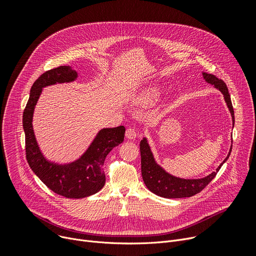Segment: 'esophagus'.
Segmentation results:
<instances>
[{"label": "esophagus", "instance_id": "obj_1", "mask_svg": "<svg viewBox=\"0 0 256 256\" xmlns=\"http://www.w3.org/2000/svg\"><path fill=\"white\" fill-rule=\"evenodd\" d=\"M138 136V132L135 128H128L126 132V137L128 139H135Z\"/></svg>", "mask_w": 256, "mask_h": 256}]
</instances>
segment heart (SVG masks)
Instances as JSON below:
<instances>
[{"label":"heart","instance_id":"b5f03b06","mask_svg":"<svg viewBox=\"0 0 256 256\" xmlns=\"http://www.w3.org/2000/svg\"><path fill=\"white\" fill-rule=\"evenodd\" d=\"M158 96L160 90L156 87H150L140 91L134 100L141 106H150L156 100Z\"/></svg>","mask_w":256,"mask_h":256}]
</instances>
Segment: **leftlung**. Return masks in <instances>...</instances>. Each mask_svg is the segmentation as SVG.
<instances>
[{
    "mask_svg": "<svg viewBox=\"0 0 256 256\" xmlns=\"http://www.w3.org/2000/svg\"><path fill=\"white\" fill-rule=\"evenodd\" d=\"M204 78L208 83L214 85L219 89L224 96L225 102L227 104L228 109H230L232 117V122L234 126V112L230 100V92H228L226 84L222 80L214 76V74L202 72ZM232 145L228 152L226 158L220 164V166L216 169V171L212 172L210 176L199 178V180H184L176 176H173L168 172H166L162 167H160L154 158L150 146L147 142L146 138H143L140 142V152H141V172L142 178L145 186L148 188V190L154 193L158 196L164 198H184V197H191L196 195L197 193L202 191L204 188L214 180L216 174L222 167V165L226 162L227 158H230L232 152Z\"/></svg>",
    "mask_w": 256,
    "mask_h": 256,
    "instance_id": "obj_1",
    "label": "left lung"
}]
</instances>
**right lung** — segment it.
Masks as SVG:
<instances>
[{
  "mask_svg": "<svg viewBox=\"0 0 256 256\" xmlns=\"http://www.w3.org/2000/svg\"><path fill=\"white\" fill-rule=\"evenodd\" d=\"M78 72L70 66H59L40 76L30 90V98L22 114L26 137V156L30 168L48 189L66 198H84L98 193L106 182L102 169L106 156L124 140L126 128H102L94 138L88 150L80 158L68 164L48 160L40 152L33 130V113L42 88L57 83L76 80Z\"/></svg>",
  "mask_w": 256,
  "mask_h": 256,
  "instance_id": "1",
  "label": "right lung"
}]
</instances>
